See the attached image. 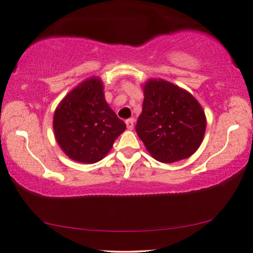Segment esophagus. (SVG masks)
<instances>
[{"mask_svg":"<svg viewBox=\"0 0 253 253\" xmlns=\"http://www.w3.org/2000/svg\"><path fill=\"white\" fill-rule=\"evenodd\" d=\"M126 124L127 129L132 130V129H133V126H134V119H127L126 121Z\"/></svg>","mask_w":253,"mask_h":253,"instance_id":"obj_1","label":"esophagus"}]
</instances>
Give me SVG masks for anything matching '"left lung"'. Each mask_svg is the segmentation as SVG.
I'll list each match as a JSON object with an SVG mask.
<instances>
[{"mask_svg":"<svg viewBox=\"0 0 253 253\" xmlns=\"http://www.w3.org/2000/svg\"><path fill=\"white\" fill-rule=\"evenodd\" d=\"M135 131L151 156L162 163L188 158L199 148L206 116L194 97L165 80H149Z\"/></svg>","mask_w":253,"mask_h":253,"instance_id":"obj_1","label":"left lung"}]
</instances>
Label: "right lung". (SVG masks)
<instances>
[{"label": "right lung", "instance_id": "add662e5", "mask_svg": "<svg viewBox=\"0 0 253 253\" xmlns=\"http://www.w3.org/2000/svg\"><path fill=\"white\" fill-rule=\"evenodd\" d=\"M103 89L97 78L84 81L64 97L54 114L56 141L76 162H99L126 127L108 106Z\"/></svg>", "mask_w": 253, "mask_h": 253}]
</instances>
